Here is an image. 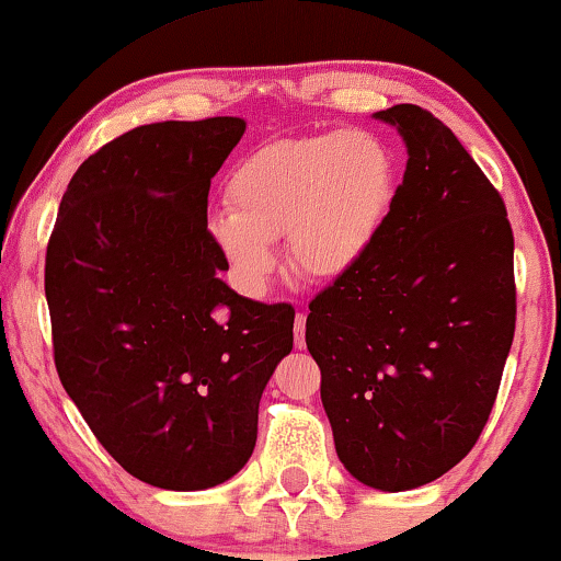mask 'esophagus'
I'll list each match as a JSON object with an SVG mask.
<instances>
[{
	"label": "esophagus",
	"instance_id": "esophagus-1",
	"mask_svg": "<svg viewBox=\"0 0 561 561\" xmlns=\"http://www.w3.org/2000/svg\"><path fill=\"white\" fill-rule=\"evenodd\" d=\"M294 343H296V348H304V345H307V314H304V312L296 314Z\"/></svg>",
	"mask_w": 561,
	"mask_h": 561
}]
</instances>
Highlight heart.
<instances>
[{"label": "heart", "instance_id": "b5f03b06", "mask_svg": "<svg viewBox=\"0 0 561 561\" xmlns=\"http://www.w3.org/2000/svg\"><path fill=\"white\" fill-rule=\"evenodd\" d=\"M396 197V161L366 133H330L270 142L228 179L231 216L213 237L244 278L260 288L275 270L270 244L286 239L304 278L348 273L382 228Z\"/></svg>", "mask_w": 561, "mask_h": 561}]
</instances>
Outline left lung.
Masks as SVG:
<instances>
[{
	"instance_id": "obj_1",
	"label": "left lung",
	"mask_w": 561,
	"mask_h": 561,
	"mask_svg": "<svg viewBox=\"0 0 561 561\" xmlns=\"http://www.w3.org/2000/svg\"><path fill=\"white\" fill-rule=\"evenodd\" d=\"M408 148L366 254L309 301L307 348L348 473L382 492L439 479L471 453L515 335L507 207L447 124L377 112Z\"/></svg>"
}]
</instances>
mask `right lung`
<instances>
[{
	"mask_svg": "<svg viewBox=\"0 0 561 561\" xmlns=\"http://www.w3.org/2000/svg\"><path fill=\"white\" fill-rule=\"evenodd\" d=\"M247 124L129 129L75 171L46 247L54 364L90 432L127 473L195 492L244 468L291 304L218 278L207 192Z\"/></svg>",
	"mask_w": 561,
	"mask_h": 561,
	"instance_id": "add662e5",
	"label": "right lung"
}]
</instances>
